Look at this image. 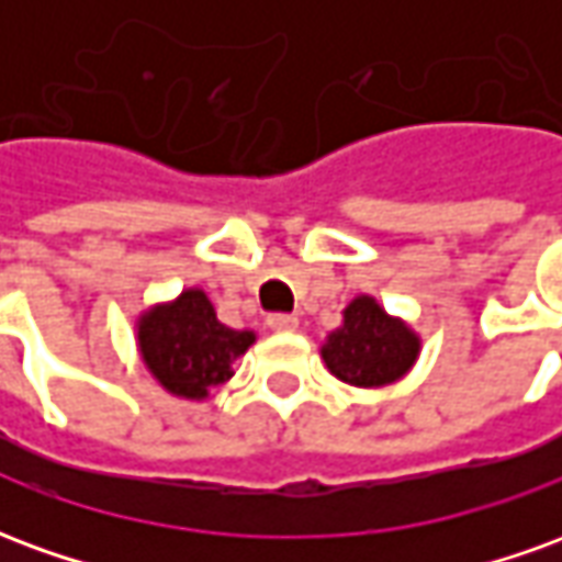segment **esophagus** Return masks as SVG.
<instances>
[{"mask_svg":"<svg viewBox=\"0 0 562 562\" xmlns=\"http://www.w3.org/2000/svg\"><path fill=\"white\" fill-rule=\"evenodd\" d=\"M268 328L270 330H294L297 328V318H294L292 313H270Z\"/></svg>","mask_w":562,"mask_h":562,"instance_id":"esophagus-1","label":"esophagus"}]
</instances>
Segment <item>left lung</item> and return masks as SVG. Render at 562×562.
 <instances>
[{"instance_id":"obj_1","label":"left lung","mask_w":562,"mask_h":562,"mask_svg":"<svg viewBox=\"0 0 562 562\" xmlns=\"http://www.w3.org/2000/svg\"><path fill=\"white\" fill-rule=\"evenodd\" d=\"M422 342L406 322L391 318L373 297H355L342 310V325L322 346V358L337 379L358 389L391 385L415 364Z\"/></svg>"}]
</instances>
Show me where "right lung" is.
<instances>
[{
  "label": "right lung",
  "instance_id": "right-lung-1",
  "mask_svg": "<svg viewBox=\"0 0 562 562\" xmlns=\"http://www.w3.org/2000/svg\"><path fill=\"white\" fill-rule=\"evenodd\" d=\"M256 342L252 330L222 325L201 289L144 313L138 322L140 358L165 391L201 401L234 376L232 364Z\"/></svg>",
  "mask_w": 562,
  "mask_h": 562
}]
</instances>
